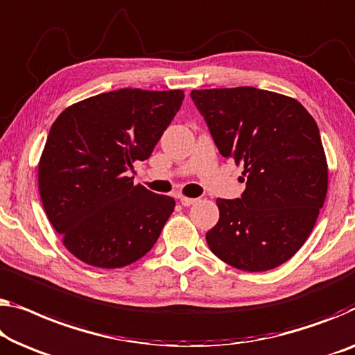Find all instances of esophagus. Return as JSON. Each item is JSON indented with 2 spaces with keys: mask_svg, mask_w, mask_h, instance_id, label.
I'll use <instances>...</instances> for the list:
<instances>
[{
  "mask_svg": "<svg viewBox=\"0 0 355 355\" xmlns=\"http://www.w3.org/2000/svg\"><path fill=\"white\" fill-rule=\"evenodd\" d=\"M180 202H182V205H184V207H189V205H193L198 202V199L196 198H184V196H178Z\"/></svg>",
  "mask_w": 355,
  "mask_h": 355,
  "instance_id": "obj_1",
  "label": "esophagus"
}]
</instances>
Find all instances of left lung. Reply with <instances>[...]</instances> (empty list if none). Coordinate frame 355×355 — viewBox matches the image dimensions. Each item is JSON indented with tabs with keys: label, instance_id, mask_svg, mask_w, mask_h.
I'll return each instance as SVG.
<instances>
[{
	"label": "left lung",
	"instance_id": "left-lung-1",
	"mask_svg": "<svg viewBox=\"0 0 355 355\" xmlns=\"http://www.w3.org/2000/svg\"><path fill=\"white\" fill-rule=\"evenodd\" d=\"M220 155L244 167L237 199H216L205 239L220 260L248 272L290 260L325 202L329 168L319 127L295 98L257 87L193 91Z\"/></svg>",
	"mask_w": 355,
	"mask_h": 355
}]
</instances>
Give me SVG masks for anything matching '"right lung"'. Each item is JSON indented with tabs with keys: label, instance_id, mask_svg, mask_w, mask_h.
<instances>
[{
	"label": "right lung",
	"instance_id": "obj_1",
	"mask_svg": "<svg viewBox=\"0 0 355 355\" xmlns=\"http://www.w3.org/2000/svg\"><path fill=\"white\" fill-rule=\"evenodd\" d=\"M183 98L119 89L71 105L52 124L38 166L42 207L81 261L123 268L156 244L175 200L127 175L151 156Z\"/></svg>",
	"mask_w": 355,
	"mask_h": 355
}]
</instances>
